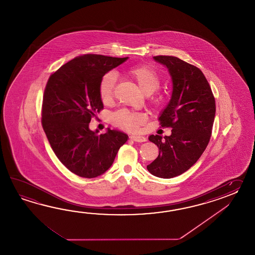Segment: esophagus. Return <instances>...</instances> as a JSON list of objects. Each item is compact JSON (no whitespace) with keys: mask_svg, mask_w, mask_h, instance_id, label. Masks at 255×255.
Wrapping results in <instances>:
<instances>
[{"mask_svg":"<svg viewBox=\"0 0 255 255\" xmlns=\"http://www.w3.org/2000/svg\"><path fill=\"white\" fill-rule=\"evenodd\" d=\"M130 139L135 141V142H145V141H146V137L143 136V135H131Z\"/></svg>","mask_w":255,"mask_h":255,"instance_id":"34e87169","label":"esophagus"}]
</instances>
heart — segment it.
Returning a JSON list of instances; mask_svg holds the SVG:
<instances>
[{"mask_svg":"<svg viewBox=\"0 0 255 255\" xmlns=\"http://www.w3.org/2000/svg\"><path fill=\"white\" fill-rule=\"evenodd\" d=\"M128 76L136 83L141 92L146 96L151 95L160 87V77L157 71L148 65L131 67ZM117 84V75L114 72L105 74L99 82V95L103 103L111 102L114 96ZM113 125L123 129L135 131L146 121V117L141 113H130L126 110H120L111 116Z\"/></svg>","mask_w":255,"mask_h":255,"instance_id":"1","label":"heart"}]
</instances>
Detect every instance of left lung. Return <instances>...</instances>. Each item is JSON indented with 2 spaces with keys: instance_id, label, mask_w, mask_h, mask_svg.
Returning <instances> with one entry per match:
<instances>
[{
  "instance_id": "left-lung-1",
  "label": "left lung",
  "mask_w": 255,
  "mask_h": 255,
  "mask_svg": "<svg viewBox=\"0 0 255 255\" xmlns=\"http://www.w3.org/2000/svg\"><path fill=\"white\" fill-rule=\"evenodd\" d=\"M154 59L166 65L173 90L170 101L158 118L171 135H149L159 154L146 166L154 176L171 179L191 168L204 152L212 135L216 112L215 98L201 69L175 56L157 55Z\"/></svg>"
}]
</instances>
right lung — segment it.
<instances>
[{"label": "right lung", "instance_id": "1", "mask_svg": "<svg viewBox=\"0 0 255 255\" xmlns=\"http://www.w3.org/2000/svg\"><path fill=\"white\" fill-rule=\"evenodd\" d=\"M128 57L84 54L53 73L44 89L42 126L54 154L71 172L92 179L114 162L128 136L119 130L98 135L89 129L91 119L104 109L99 82Z\"/></svg>", "mask_w": 255, "mask_h": 255}]
</instances>
